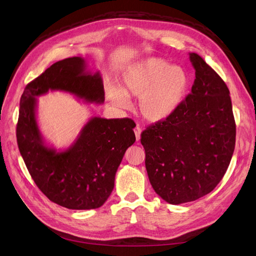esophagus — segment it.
<instances>
[{
    "instance_id": "34e87169",
    "label": "esophagus",
    "mask_w": 256,
    "mask_h": 256,
    "mask_svg": "<svg viewBox=\"0 0 256 256\" xmlns=\"http://www.w3.org/2000/svg\"><path fill=\"white\" fill-rule=\"evenodd\" d=\"M141 132H142V129L140 128V126H136L134 128V134H136V141H138L141 138Z\"/></svg>"
}]
</instances>
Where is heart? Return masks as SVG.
<instances>
[{
    "label": "heart",
    "instance_id": "heart-1",
    "mask_svg": "<svg viewBox=\"0 0 256 256\" xmlns=\"http://www.w3.org/2000/svg\"><path fill=\"white\" fill-rule=\"evenodd\" d=\"M120 90L106 85V98L120 109H128V97L138 98V111L152 122L166 120L187 97L190 76L184 68L174 66L161 58H144L124 70Z\"/></svg>",
    "mask_w": 256,
    "mask_h": 256
}]
</instances>
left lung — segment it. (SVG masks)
I'll list each match as a JSON object with an SVG mask.
<instances>
[{
  "instance_id": "left-lung-1",
  "label": "left lung",
  "mask_w": 256,
  "mask_h": 256,
  "mask_svg": "<svg viewBox=\"0 0 256 256\" xmlns=\"http://www.w3.org/2000/svg\"><path fill=\"white\" fill-rule=\"evenodd\" d=\"M191 92L166 120L141 134L145 166L154 192L166 202H192L212 192L233 156L236 124L226 84L196 53Z\"/></svg>"
}]
</instances>
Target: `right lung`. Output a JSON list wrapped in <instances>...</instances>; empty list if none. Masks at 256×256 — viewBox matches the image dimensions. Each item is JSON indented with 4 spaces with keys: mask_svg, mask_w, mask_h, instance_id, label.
Instances as JSON below:
<instances>
[{
    "mask_svg": "<svg viewBox=\"0 0 256 256\" xmlns=\"http://www.w3.org/2000/svg\"><path fill=\"white\" fill-rule=\"evenodd\" d=\"M49 90H64L88 102L102 104V76L85 72V60L80 56L56 62L26 86L17 124L20 154L44 194L68 209L98 208L110 196L124 154L136 141V124L127 118H92L76 141L58 152L44 145L36 122V97Z\"/></svg>",
    "mask_w": 256,
    "mask_h": 256,
    "instance_id": "right-lung-1",
    "label": "right lung"
}]
</instances>
